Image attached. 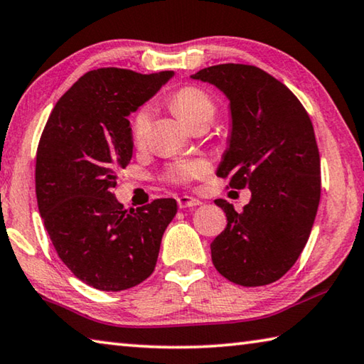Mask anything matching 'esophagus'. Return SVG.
<instances>
[{"instance_id":"1","label":"esophagus","mask_w":364,"mask_h":364,"mask_svg":"<svg viewBox=\"0 0 364 364\" xmlns=\"http://www.w3.org/2000/svg\"><path fill=\"white\" fill-rule=\"evenodd\" d=\"M177 205L181 209H186V208H195V206H200L201 201L196 200V198H192V196H178L177 198Z\"/></svg>"}]
</instances>
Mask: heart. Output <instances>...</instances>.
Returning <instances> with one entry per match:
<instances>
[{"mask_svg": "<svg viewBox=\"0 0 364 364\" xmlns=\"http://www.w3.org/2000/svg\"><path fill=\"white\" fill-rule=\"evenodd\" d=\"M171 108L188 127L195 124H209L215 117L218 107L214 99L206 91L196 86H183L171 95L169 99ZM150 127V110L149 108H140L136 112L131 121L132 139L134 144H144ZM208 168L201 161H177L172 163L168 168V177L171 182L178 186H187V183L196 181V178L205 177Z\"/></svg>", "mask_w": 364, "mask_h": 364, "instance_id": "obj_1", "label": "heart"}]
</instances>
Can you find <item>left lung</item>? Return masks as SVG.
<instances>
[{"label": "left lung", "mask_w": 364, "mask_h": 364, "mask_svg": "<svg viewBox=\"0 0 364 364\" xmlns=\"http://www.w3.org/2000/svg\"><path fill=\"white\" fill-rule=\"evenodd\" d=\"M192 78L211 82L230 100L232 131L218 176L230 178L228 187L251 190L243 213L214 201L227 227L211 243L213 264L232 283L270 284L301 256L320 205L314 124L282 81L254 65L222 63Z\"/></svg>", "instance_id": "left-lung-1"}]
</instances>
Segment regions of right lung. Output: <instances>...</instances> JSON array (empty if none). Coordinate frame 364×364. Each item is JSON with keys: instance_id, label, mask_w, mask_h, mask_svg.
Masks as SVG:
<instances>
[{"instance_id": "obj_1", "label": "right lung", "mask_w": 364, "mask_h": 364, "mask_svg": "<svg viewBox=\"0 0 364 364\" xmlns=\"http://www.w3.org/2000/svg\"><path fill=\"white\" fill-rule=\"evenodd\" d=\"M172 75L91 70L57 100L41 134L38 209L62 262L95 289L123 291L149 278L177 213L172 198L127 211L112 193L132 158L127 117Z\"/></svg>"}]
</instances>
